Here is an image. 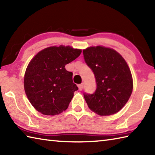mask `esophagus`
I'll return each mask as SVG.
<instances>
[{"label":"esophagus","mask_w":155,"mask_h":155,"mask_svg":"<svg viewBox=\"0 0 155 155\" xmlns=\"http://www.w3.org/2000/svg\"><path fill=\"white\" fill-rule=\"evenodd\" d=\"M83 87H84V84H79L78 85V88H79V90H82V89H83Z\"/></svg>","instance_id":"obj_1"}]
</instances>
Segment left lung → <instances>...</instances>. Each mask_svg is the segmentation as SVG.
<instances>
[{
    "label": "left lung",
    "instance_id": "left-lung-1",
    "mask_svg": "<svg viewBox=\"0 0 155 155\" xmlns=\"http://www.w3.org/2000/svg\"><path fill=\"white\" fill-rule=\"evenodd\" d=\"M83 54L96 82L94 93L84 94L87 106L100 115L117 113L127 103L133 90L132 74L126 61L115 50L101 46L84 49Z\"/></svg>",
    "mask_w": 155,
    "mask_h": 155
}]
</instances>
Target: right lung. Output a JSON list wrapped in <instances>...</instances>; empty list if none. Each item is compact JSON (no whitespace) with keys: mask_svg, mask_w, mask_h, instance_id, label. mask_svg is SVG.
Returning <instances> with one entry per match:
<instances>
[{"mask_svg":"<svg viewBox=\"0 0 155 155\" xmlns=\"http://www.w3.org/2000/svg\"><path fill=\"white\" fill-rule=\"evenodd\" d=\"M81 52L71 46H51L31 60L23 83L28 100L38 111L55 115L68 109L78 87L73 82V74L65 67Z\"/></svg>","mask_w":155,"mask_h":155,"instance_id":"add662e5","label":"right lung"}]
</instances>
